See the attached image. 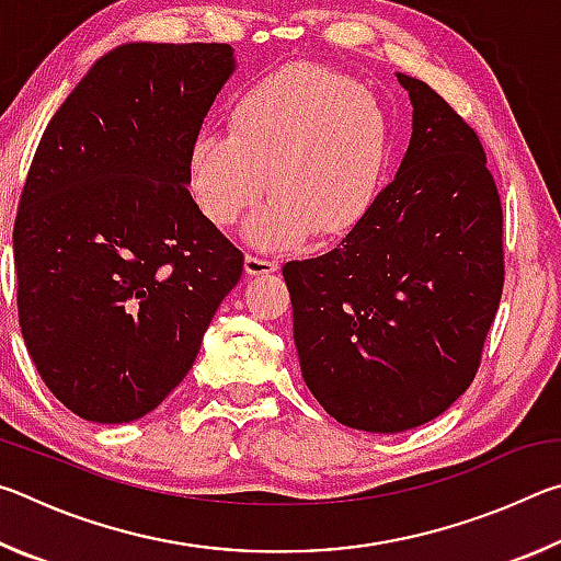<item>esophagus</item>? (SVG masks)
I'll return each instance as SVG.
<instances>
[{"instance_id":"obj_1","label":"esophagus","mask_w":561,"mask_h":561,"mask_svg":"<svg viewBox=\"0 0 561 561\" xmlns=\"http://www.w3.org/2000/svg\"><path fill=\"white\" fill-rule=\"evenodd\" d=\"M244 272L250 274V277H260V274L277 272V262L257 257V254H247V257H244Z\"/></svg>"}]
</instances>
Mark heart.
I'll return each mask as SVG.
<instances>
[{
	"label": "heart",
	"mask_w": 561,
	"mask_h": 561,
	"mask_svg": "<svg viewBox=\"0 0 561 561\" xmlns=\"http://www.w3.org/2000/svg\"><path fill=\"white\" fill-rule=\"evenodd\" d=\"M393 126L371 91L317 64H294L244 89L227 133L187 148V185L205 220L232 227L262 201L252 242L284 250L314 234L339 240L371 215L386 185Z\"/></svg>",
	"instance_id": "heart-1"
}]
</instances>
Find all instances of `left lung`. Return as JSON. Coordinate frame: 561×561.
<instances>
[{"label": "left lung", "mask_w": 561, "mask_h": 561, "mask_svg": "<svg viewBox=\"0 0 561 561\" xmlns=\"http://www.w3.org/2000/svg\"><path fill=\"white\" fill-rule=\"evenodd\" d=\"M401 170L334 250L284 264L304 383L339 423L401 433L478 374L505 284L502 203L478 130L428 83Z\"/></svg>", "instance_id": "1"}]
</instances>
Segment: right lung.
<instances>
[{"label":"right lung","instance_id":"obj_1","mask_svg":"<svg viewBox=\"0 0 561 561\" xmlns=\"http://www.w3.org/2000/svg\"><path fill=\"white\" fill-rule=\"evenodd\" d=\"M230 44H126L46 126L14 220L16 311L46 388L128 423L195 364L244 254L187 190V148L232 73Z\"/></svg>","mask_w":561,"mask_h":561}]
</instances>
